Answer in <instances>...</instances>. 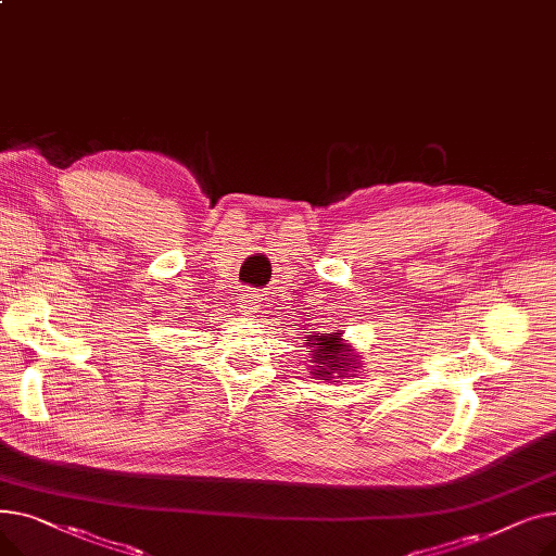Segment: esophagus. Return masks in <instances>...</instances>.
Here are the masks:
<instances>
[{
	"label": "esophagus",
	"instance_id": "esophagus-1",
	"mask_svg": "<svg viewBox=\"0 0 556 556\" xmlns=\"http://www.w3.org/2000/svg\"><path fill=\"white\" fill-rule=\"evenodd\" d=\"M241 304H243V308H245V311H252V308H254V304H256V295L252 293V290H245L243 298H241Z\"/></svg>",
	"mask_w": 556,
	"mask_h": 556
}]
</instances>
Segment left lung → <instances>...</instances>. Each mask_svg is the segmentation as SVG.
I'll list each match as a JSON object with an SVG mask.
<instances>
[{
    "instance_id": "left-lung-1",
    "label": "left lung",
    "mask_w": 556,
    "mask_h": 556,
    "mask_svg": "<svg viewBox=\"0 0 556 556\" xmlns=\"http://www.w3.org/2000/svg\"><path fill=\"white\" fill-rule=\"evenodd\" d=\"M306 346L313 349L311 358L315 363V369L311 374L315 378H323V381H333L336 374L340 378L349 369L356 371L358 356H354V349L342 340V333H315V336L308 338Z\"/></svg>"
}]
</instances>
